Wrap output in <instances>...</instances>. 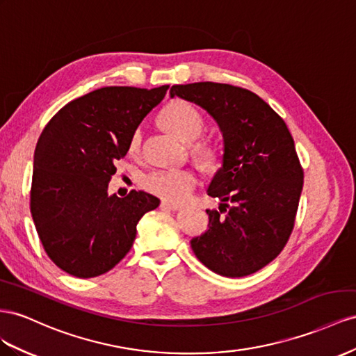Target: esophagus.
<instances>
[{
    "label": "esophagus",
    "instance_id": "34e87169",
    "mask_svg": "<svg viewBox=\"0 0 356 356\" xmlns=\"http://www.w3.org/2000/svg\"><path fill=\"white\" fill-rule=\"evenodd\" d=\"M160 207H161V208H165V209H172V211H177V209H179V208H181V205H179V204H174V202H169V200H165V199L161 200Z\"/></svg>",
    "mask_w": 356,
    "mask_h": 356
}]
</instances>
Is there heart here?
Returning a JSON list of instances; mask_svg holds the SVG:
<instances>
[{
	"label": "heart",
	"instance_id": "obj_1",
	"mask_svg": "<svg viewBox=\"0 0 356 356\" xmlns=\"http://www.w3.org/2000/svg\"><path fill=\"white\" fill-rule=\"evenodd\" d=\"M161 124L165 129L174 134L179 140L190 143L195 142L200 133L204 131L205 122L200 112L184 100H175L169 103L161 112ZM140 145V131L136 130L130 139V151H138ZM195 154L197 159L209 165L214 160V152L207 145H195ZM197 178L190 169H160L145 175L142 184L151 193H154L165 200L182 202L195 188Z\"/></svg>",
	"mask_w": 356,
	"mask_h": 356
}]
</instances>
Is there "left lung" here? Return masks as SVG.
I'll return each instance as SVG.
<instances>
[{
	"mask_svg": "<svg viewBox=\"0 0 356 356\" xmlns=\"http://www.w3.org/2000/svg\"><path fill=\"white\" fill-rule=\"evenodd\" d=\"M197 104L223 136L222 168L207 193L208 229L191 250L223 277L250 275L273 262L289 239L302 190V169L286 122L254 92L214 82L174 85L170 97Z\"/></svg>",
	"mask_w": 356,
	"mask_h": 356,
	"instance_id": "left-lung-1",
	"label": "left lung"
}]
</instances>
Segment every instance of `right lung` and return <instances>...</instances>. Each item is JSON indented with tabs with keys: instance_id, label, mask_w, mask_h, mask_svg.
<instances>
[{
	"instance_id": "1",
	"label": "right lung",
	"mask_w": 356,
	"mask_h": 356,
	"mask_svg": "<svg viewBox=\"0 0 356 356\" xmlns=\"http://www.w3.org/2000/svg\"><path fill=\"white\" fill-rule=\"evenodd\" d=\"M168 88L91 91L56 112L38 138L31 216L44 252L67 274L91 278L112 270L130 252L139 220L159 207L147 191L118 197L108 188L115 161Z\"/></svg>"
}]
</instances>
